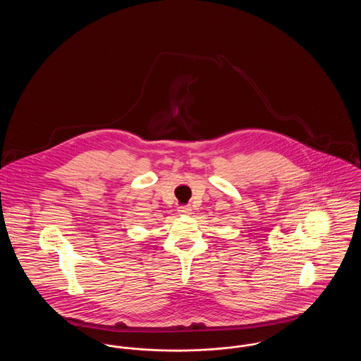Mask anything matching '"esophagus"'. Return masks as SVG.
Masks as SVG:
<instances>
[{
  "mask_svg": "<svg viewBox=\"0 0 361 361\" xmlns=\"http://www.w3.org/2000/svg\"><path fill=\"white\" fill-rule=\"evenodd\" d=\"M178 212L181 215H189V214H192V208L189 206L178 207Z\"/></svg>",
  "mask_w": 361,
  "mask_h": 361,
  "instance_id": "1",
  "label": "esophagus"
}]
</instances>
